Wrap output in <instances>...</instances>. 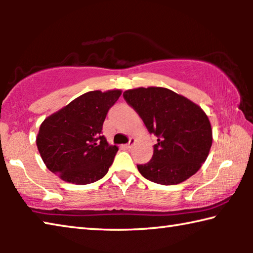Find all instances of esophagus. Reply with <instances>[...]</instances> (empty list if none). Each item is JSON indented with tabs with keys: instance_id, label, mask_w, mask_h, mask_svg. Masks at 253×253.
I'll return each instance as SVG.
<instances>
[{
	"instance_id": "esophagus-1",
	"label": "esophagus",
	"mask_w": 253,
	"mask_h": 253,
	"mask_svg": "<svg viewBox=\"0 0 253 253\" xmlns=\"http://www.w3.org/2000/svg\"><path fill=\"white\" fill-rule=\"evenodd\" d=\"M135 143H136V139L135 138H130V140H129V142H128V144L124 145V146H125L126 148H131L132 146H134Z\"/></svg>"
}]
</instances>
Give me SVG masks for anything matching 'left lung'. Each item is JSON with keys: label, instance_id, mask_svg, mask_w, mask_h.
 Segmentation results:
<instances>
[{"label": "left lung", "instance_id": "8db88e82", "mask_svg": "<svg viewBox=\"0 0 253 253\" xmlns=\"http://www.w3.org/2000/svg\"><path fill=\"white\" fill-rule=\"evenodd\" d=\"M124 98L157 136L152 160L137 165L139 173L154 183L175 185L198 172L212 146L211 123L203 109L162 87L129 89Z\"/></svg>", "mask_w": 253, "mask_h": 253}]
</instances>
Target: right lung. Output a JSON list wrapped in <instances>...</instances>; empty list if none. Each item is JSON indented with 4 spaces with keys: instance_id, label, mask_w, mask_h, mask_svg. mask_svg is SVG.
<instances>
[{
    "instance_id": "right-lung-1",
    "label": "right lung",
    "mask_w": 253,
    "mask_h": 253,
    "mask_svg": "<svg viewBox=\"0 0 253 253\" xmlns=\"http://www.w3.org/2000/svg\"><path fill=\"white\" fill-rule=\"evenodd\" d=\"M121 95L119 89L85 92L42 122L36 142L49 170L77 185L105 176L118 147L101 135L102 124Z\"/></svg>"
}]
</instances>
